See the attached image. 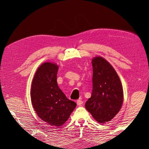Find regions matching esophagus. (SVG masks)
<instances>
[{"label": "esophagus", "instance_id": "esophagus-1", "mask_svg": "<svg viewBox=\"0 0 149 149\" xmlns=\"http://www.w3.org/2000/svg\"><path fill=\"white\" fill-rule=\"evenodd\" d=\"M83 104V101H82L81 99H79L77 100V104L78 106H81Z\"/></svg>", "mask_w": 149, "mask_h": 149}]
</instances>
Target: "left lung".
<instances>
[{
	"instance_id": "8db88e82",
	"label": "left lung",
	"mask_w": 149,
	"mask_h": 149,
	"mask_svg": "<svg viewBox=\"0 0 149 149\" xmlns=\"http://www.w3.org/2000/svg\"><path fill=\"white\" fill-rule=\"evenodd\" d=\"M93 66V90L85 107L99 123L109 122L121 109L123 88L113 66L102 57H95Z\"/></svg>"
}]
</instances>
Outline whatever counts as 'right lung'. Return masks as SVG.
<instances>
[{
	"mask_svg": "<svg viewBox=\"0 0 149 149\" xmlns=\"http://www.w3.org/2000/svg\"><path fill=\"white\" fill-rule=\"evenodd\" d=\"M58 66L46 62L37 69L31 84V97L38 116L52 126L59 127L67 120L76 103L67 99L57 83Z\"/></svg>",
	"mask_w": 149,
	"mask_h": 149,
	"instance_id": "add662e5",
	"label": "right lung"
}]
</instances>
